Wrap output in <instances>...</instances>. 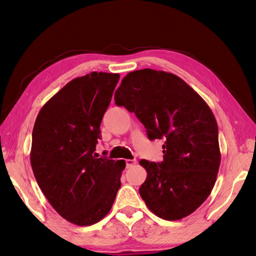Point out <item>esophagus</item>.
Here are the masks:
<instances>
[{
    "mask_svg": "<svg viewBox=\"0 0 256 256\" xmlns=\"http://www.w3.org/2000/svg\"><path fill=\"white\" fill-rule=\"evenodd\" d=\"M136 160H126V166L127 168H132V166H135Z\"/></svg>",
    "mask_w": 256,
    "mask_h": 256,
    "instance_id": "1",
    "label": "esophagus"
}]
</instances>
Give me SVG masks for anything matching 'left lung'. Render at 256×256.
Listing matches in <instances>:
<instances>
[{
    "mask_svg": "<svg viewBox=\"0 0 256 256\" xmlns=\"http://www.w3.org/2000/svg\"><path fill=\"white\" fill-rule=\"evenodd\" d=\"M114 98L135 113L149 140H164L162 162L140 160L148 174L140 186L146 205L171 222L190 216L211 194L222 160L211 108L180 76L150 68L129 72Z\"/></svg>",
    "mask_w": 256,
    "mask_h": 256,
    "instance_id": "1",
    "label": "left lung"
}]
</instances>
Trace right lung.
Listing matches in <instances>:
<instances>
[{
    "instance_id": "obj_1",
    "label": "right lung",
    "mask_w": 256,
    "mask_h": 256,
    "mask_svg": "<svg viewBox=\"0 0 256 256\" xmlns=\"http://www.w3.org/2000/svg\"><path fill=\"white\" fill-rule=\"evenodd\" d=\"M118 79L106 72L74 78L42 107L34 122V178L52 208L74 225L104 218L121 186L124 160L98 158L94 152Z\"/></svg>"
}]
</instances>
